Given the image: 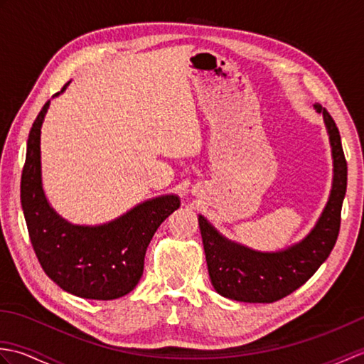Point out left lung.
I'll return each instance as SVG.
<instances>
[{
    "mask_svg": "<svg viewBox=\"0 0 364 364\" xmlns=\"http://www.w3.org/2000/svg\"><path fill=\"white\" fill-rule=\"evenodd\" d=\"M322 114L333 156V183L328 202L314 228L300 242L280 252H258L228 241L203 215H198L208 272L220 296L250 304H272L300 288L314 275L336 244L347 188V162L341 136L326 107Z\"/></svg>",
    "mask_w": 364,
    "mask_h": 364,
    "instance_id": "obj_1",
    "label": "left lung"
}]
</instances>
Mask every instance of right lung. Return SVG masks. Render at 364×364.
Here are the masks:
<instances>
[{
	"label": "right lung",
	"mask_w": 364,
	"mask_h": 364,
	"mask_svg": "<svg viewBox=\"0 0 364 364\" xmlns=\"http://www.w3.org/2000/svg\"><path fill=\"white\" fill-rule=\"evenodd\" d=\"M68 82L58 92L63 94ZM46 102L29 131L20 198L31 244L45 274L73 296L112 300L136 288L154 231L180 208L178 196L139 203L103 225H73L53 210L42 188L41 128Z\"/></svg>",
	"instance_id": "right-lung-1"
}]
</instances>
